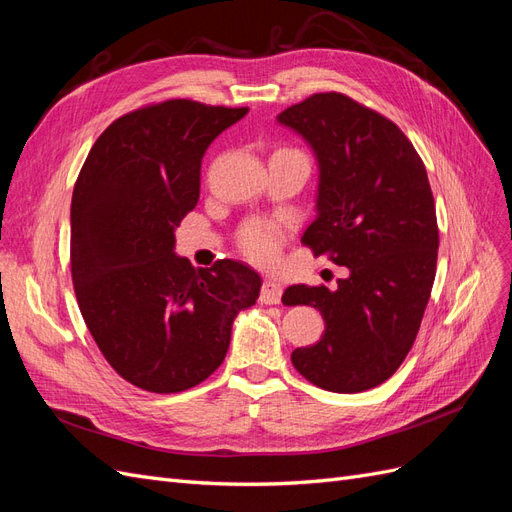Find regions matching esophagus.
<instances>
[{
  "instance_id": "1",
  "label": "esophagus",
  "mask_w": 512,
  "mask_h": 512,
  "mask_svg": "<svg viewBox=\"0 0 512 512\" xmlns=\"http://www.w3.org/2000/svg\"><path fill=\"white\" fill-rule=\"evenodd\" d=\"M282 299V286L273 282V280H267L265 284H262V290H260V301L265 305H277Z\"/></svg>"
}]
</instances>
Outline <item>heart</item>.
Wrapping results in <instances>:
<instances>
[{
    "label": "heart",
    "mask_w": 512,
    "mask_h": 512,
    "mask_svg": "<svg viewBox=\"0 0 512 512\" xmlns=\"http://www.w3.org/2000/svg\"><path fill=\"white\" fill-rule=\"evenodd\" d=\"M241 245L247 256L258 262H271L282 245V232L273 224L254 222L241 232Z\"/></svg>",
    "instance_id": "heart-1"
}]
</instances>
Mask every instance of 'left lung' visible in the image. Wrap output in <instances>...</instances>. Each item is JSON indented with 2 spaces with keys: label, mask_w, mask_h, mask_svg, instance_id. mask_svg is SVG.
Masks as SVG:
<instances>
[{
  "label": "left lung",
  "mask_w": 512,
  "mask_h": 512,
  "mask_svg": "<svg viewBox=\"0 0 512 512\" xmlns=\"http://www.w3.org/2000/svg\"><path fill=\"white\" fill-rule=\"evenodd\" d=\"M318 164L314 256L348 269L337 288L288 286L284 305H312L320 342L292 352L301 376L333 393L389 380L410 352L436 277L438 222L427 170L393 121L344 94H314L277 115Z\"/></svg>",
  "instance_id": "1"
}]
</instances>
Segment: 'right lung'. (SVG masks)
Wrapping results in <instances>:
<instances>
[{
    "label": "right lung",
    "instance_id": "add662e5",
    "mask_svg": "<svg viewBox=\"0 0 512 512\" xmlns=\"http://www.w3.org/2000/svg\"><path fill=\"white\" fill-rule=\"evenodd\" d=\"M247 108L168 100L108 126L76 179L70 262L91 337L117 374L149 393H181L224 361L232 322L260 294L237 260L194 269L175 230L200 196L207 147Z\"/></svg>",
    "mask_w": 512,
    "mask_h": 512
}]
</instances>
